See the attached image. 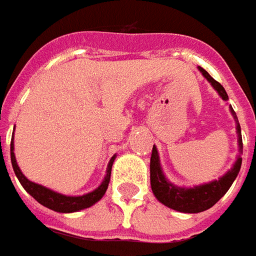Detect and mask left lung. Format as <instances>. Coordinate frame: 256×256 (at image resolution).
I'll list each match as a JSON object with an SVG mask.
<instances>
[{"mask_svg":"<svg viewBox=\"0 0 256 256\" xmlns=\"http://www.w3.org/2000/svg\"><path fill=\"white\" fill-rule=\"evenodd\" d=\"M202 75L212 83V86L218 91L222 99L228 100V96L222 87L220 83L212 79L209 75V72L204 70L202 67H198ZM232 114L235 120H238L236 114L232 108ZM239 134V145L242 148V138H240V126H236ZM240 165H242V158H238L232 170H228L224 177H220L216 181H212L210 184L205 185L196 186L192 189H184V188H177V186L172 185L168 182L162 174V170L160 168V160H158V154H157L156 146L153 145L152 156H150V185H152L153 194L161 204H164L168 208L181 212H201L204 210L210 209L214 206L216 202L220 201V198L224 197L226 192L230 189L232 184L236 178L239 170H240Z\"/></svg>","mask_w":256,"mask_h":256,"instance_id":"left-lung-1","label":"left lung"}]
</instances>
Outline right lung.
Wrapping results in <instances>:
<instances>
[{"instance_id":"add662e5","label":"right lung","mask_w":256,"mask_h":256,"mask_svg":"<svg viewBox=\"0 0 256 256\" xmlns=\"http://www.w3.org/2000/svg\"><path fill=\"white\" fill-rule=\"evenodd\" d=\"M13 150H14V144H13V141H12V142H10V157H12V165H13L14 173H16V176H17L18 180H20L21 185L24 188V190H26V192H28L32 198H36L40 205L46 206V208H48V209L54 210V212H78V210L90 208V206H92L95 202L99 201L100 198L104 196V193H106V190H107L108 182H110V178H111L112 164H114V161H115V156H114L111 158V161H110V164H108L107 176H106L103 184H102L98 189L91 192V193L86 194V196H79V197H67V196H63V194L55 193V192L47 189V188H44V186L38 185V184H34L32 182V181H28V180L22 174V172L20 170Z\"/></svg>"}]
</instances>
